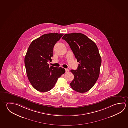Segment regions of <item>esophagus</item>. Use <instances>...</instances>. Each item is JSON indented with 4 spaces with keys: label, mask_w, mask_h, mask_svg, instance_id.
Instances as JSON below:
<instances>
[{
    "label": "esophagus",
    "mask_w": 128,
    "mask_h": 128,
    "mask_svg": "<svg viewBox=\"0 0 128 128\" xmlns=\"http://www.w3.org/2000/svg\"><path fill=\"white\" fill-rule=\"evenodd\" d=\"M65 70H66V73H68L69 72V70L68 69H66Z\"/></svg>",
    "instance_id": "1"
}]
</instances>
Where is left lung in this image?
Listing matches in <instances>:
<instances>
[{"instance_id":"obj_1","label":"left lung","mask_w":128,"mask_h":128,"mask_svg":"<svg viewBox=\"0 0 128 128\" xmlns=\"http://www.w3.org/2000/svg\"><path fill=\"white\" fill-rule=\"evenodd\" d=\"M62 39L69 44L80 63L77 70H70L74 78L70 85L76 92H87L94 86L100 74L102 59L98 49L93 41L80 33L65 34Z\"/></svg>"}]
</instances>
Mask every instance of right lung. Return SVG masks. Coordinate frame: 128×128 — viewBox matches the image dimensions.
<instances>
[{"mask_svg": "<svg viewBox=\"0 0 128 128\" xmlns=\"http://www.w3.org/2000/svg\"><path fill=\"white\" fill-rule=\"evenodd\" d=\"M63 34H44L32 42L25 57L27 77L32 86L38 91L46 92L54 88L58 78L64 74L62 67L49 66L53 48Z\"/></svg>", "mask_w": 128, "mask_h": 128, "instance_id": "right-lung-1", "label": "right lung"}]
</instances>
